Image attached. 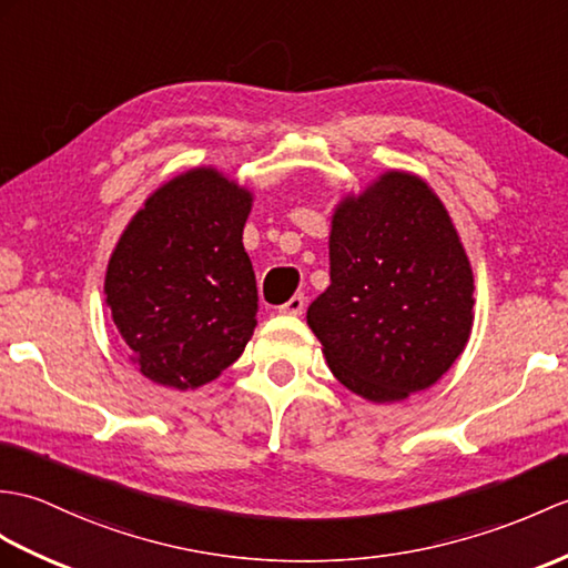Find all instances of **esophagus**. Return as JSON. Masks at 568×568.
<instances>
[{"label": "esophagus", "mask_w": 568, "mask_h": 568, "mask_svg": "<svg viewBox=\"0 0 568 568\" xmlns=\"http://www.w3.org/2000/svg\"><path fill=\"white\" fill-rule=\"evenodd\" d=\"M283 314H302V310H305V295H293L290 297L285 305L278 307Z\"/></svg>", "instance_id": "esophagus-1"}]
</instances>
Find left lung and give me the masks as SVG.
Segmentation results:
<instances>
[{
	"label": "left lung",
	"instance_id": "1",
	"mask_svg": "<svg viewBox=\"0 0 568 568\" xmlns=\"http://www.w3.org/2000/svg\"><path fill=\"white\" fill-rule=\"evenodd\" d=\"M332 285L307 310L334 377L389 404L433 387L463 355L474 275L443 201L412 171L389 169L334 207Z\"/></svg>",
	"mask_w": 568,
	"mask_h": 568
}]
</instances>
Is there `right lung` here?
Returning a JSON list of instances; mask_svg holds the SVG:
<instances>
[{"label": "right lung", "mask_w": 568, "mask_h": 568, "mask_svg": "<svg viewBox=\"0 0 568 568\" xmlns=\"http://www.w3.org/2000/svg\"><path fill=\"white\" fill-rule=\"evenodd\" d=\"M254 193L215 166L162 183L125 224L103 281L130 363L154 385L197 389L254 336L258 293L242 232Z\"/></svg>", "instance_id": "obj_1"}]
</instances>
